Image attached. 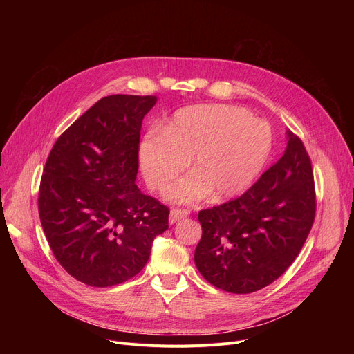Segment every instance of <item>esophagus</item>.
<instances>
[{
  "label": "esophagus",
  "mask_w": 354,
  "mask_h": 354,
  "mask_svg": "<svg viewBox=\"0 0 354 354\" xmlns=\"http://www.w3.org/2000/svg\"><path fill=\"white\" fill-rule=\"evenodd\" d=\"M187 216H189V211L188 209L174 208L171 211V215H169V222H171V224H175V222H178V221H180L183 218H187Z\"/></svg>",
  "instance_id": "1"
}]
</instances>
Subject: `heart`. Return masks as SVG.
Returning a JSON list of instances; mask_svg holds the SVG:
<instances>
[{"mask_svg":"<svg viewBox=\"0 0 354 354\" xmlns=\"http://www.w3.org/2000/svg\"><path fill=\"white\" fill-rule=\"evenodd\" d=\"M272 130L248 110L231 104H196L178 110L163 135L149 132L140 143L147 187L162 191L191 158L192 174L167 189L176 202H195L214 192L231 198L244 192L264 167Z\"/></svg>","mask_w":354,"mask_h":354,"instance_id":"heart-1","label":"heart"}]
</instances>
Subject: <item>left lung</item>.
<instances>
[{"instance_id": "left-lung-1", "label": "left lung", "mask_w": 354, "mask_h": 354, "mask_svg": "<svg viewBox=\"0 0 354 354\" xmlns=\"http://www.w3.org/2000/svg\"><path fill=\"white\" fill-rule=\"evenodd\" d=\"M311 160L288 133L284 155L243 195L198 214L195 264L208 283L248 294L281 277L300 254L315 218Z\"/></svg>"}]
</instances>
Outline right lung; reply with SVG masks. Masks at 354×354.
Listing matches in <instances>:
<instances>
[{
	"label": "right lung",
	"instance_id": "obj_1",
	"mask_svg": "<svg viewBox=\"0 0 354 354\" xmlns=\"http://www.w3.org/2000/svg\"><path fill=\"white\" fill-rule=\"evenodd\" d=\"M155 96L100 99L55 140L47 158L39 214L60 266L91 287L140 272L169 208L136 187L139 139Z\"/></svg>",
	"mask_w": 354,
	"mask_h": 354
}]
</instances>
